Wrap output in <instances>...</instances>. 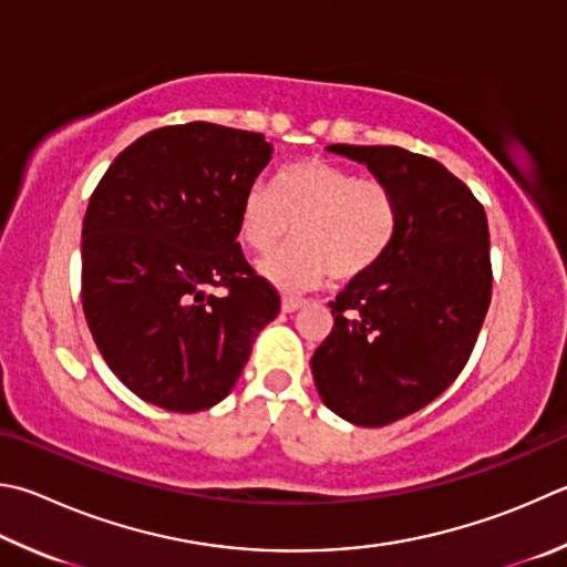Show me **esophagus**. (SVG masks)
<instances>
[{"label": "esophagus", "instance_id": "obj_1", "mask_svg": "<svg viewBox=\"0 0 567 567\" xmlns=\"http://www.w3.org/2000/svg\"><path fill=\"white\" fill-rule=\"evenodd\" d=\"M302 305H305V300H300V297H290V295L282 297V312H295V310H300Z\"/></svg>", "mask_w": 567, "mask_h": 567}]
</instances>
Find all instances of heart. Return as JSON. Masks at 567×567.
Returning <instances> with one entry per match:
<instances>
[{
  "label": "heart",
  "mask_w": 567,
  "mask_h": 567,
  "mask_svg": "<svg viewBox=\"0 0 567 567\" xmlns=\"http://www.w3.org/2000/svg\"><path fill=\"white\" fill-rule=\"evenodd\" d=\"M396 225L384 181L317 158L282 168L272 193L250 188L240 205V238L257 252L275 250L295 228L297 243L257 265L285 292L312 290L329 275L339 282L362 277L386 255Z\"/></svg>",
  "instance_id": "obj_1"
}]
</instances>
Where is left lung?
<instances>
[{
	"instance_id": "1",
	"label": "left lung",
	"mask_w": 567,
	"mask_h": 567,
	"mask_svg": "<svg viewBox=\"0 0 567 567\" xmlns=\"http://www.w3.org/2000/svg\"><path fill=\"white\" fill-rule=\"evenodd\" d=\"M327 151L384 181L399 225L386 255L332 307L334 327L312 357L319 396L357 426H386L454 384L491 305L483 205L439 161L399 146Z\"/></svg>"
}]
</instances>
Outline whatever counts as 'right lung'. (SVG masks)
Here are the masks:
<instances>
[{"label": "right lung", "instance_id": "add662e5", "mask_svg": "<svg viewBox=\"0 0 567 567\" xmlns=\"http://www.w3.org/2000/svg\"><path fill=\"white\" fill-rule=\"evenodd\" d=\"M270 158L262 133L193 121L133 141L91 195L81 305L111 372L148 404H218L280 312L238 243L243 198Z\"/></svg>", "mask_w": 567, "mask_h": 567}]
</instances>
